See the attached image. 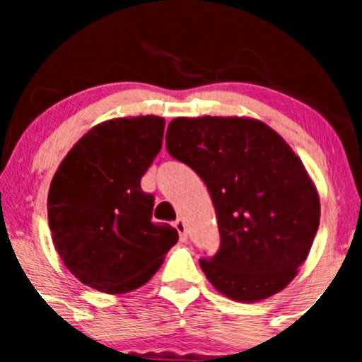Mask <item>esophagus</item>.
<instances>
[{"mask_svg": "<svg viewBox=\"0 0 362 362\" xmlns=\"http://www.w3.org/2000/svg\"><path fill=\"white\" fill-rule=\"evenodd\" d=\"M173 226L177 228L178 235H180V240L184 242V240H187V228H185V221L182 218H178L175 223H173Z\"/></svg>", "mask_w": 362, "mask_h": 362, "instance_id": "esophagus-1", "label": "esophagus"}]
</instances>
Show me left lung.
I'll return each instance as SVG.
<instances>
[{
  "mask_svg": "<svg viewBox=\"0 0 362 362\" xmlns=\"http://www.w3.org/2000/svg\"><path fill=\"white\" fill-rule=\"evenodd\" d=\"M165 143L213 201L221 243L199 260L211 284L243 303L284 289L320 224L317 189L296 153L264 122L240 117H177Z\"/></svg>",
  "mask_w": 362,
  "mask_h": 362,
  "instance_id": "left-lung-1",
  "label": "left lung"
}]
</instances>
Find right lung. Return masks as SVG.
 <instances>
[{"mask_svg":"<svg viewBox=\"0 0 362 362\" xmlns=\"http://www.w3.org/2000/svg\"><path fill=\"white\" fill-rule=\"evenodd\" d=\"M156 115L107 120L66 155L51 182L52 242L76 279L102 293H127L151 279L178 242L167 223H153L155 195L141 178L161 149Z\"/></svg>","mask_w":362,"mask_h":362,"instance_id":"1","label":"right lung"}]
</instances>
